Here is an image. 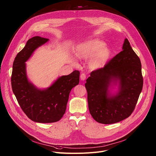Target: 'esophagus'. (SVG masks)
Instances as JSON below:
<instances>
[{"mask_svg": "<svg viewBox=\"0 0 156 156\" xmlns=\"http://www.w3.org/2000/svg\"><path fill=\"white\" fill-rule=\"evenodd\" d=\"M86 77V75H85L84 73H81V75H80V79H81L82 81L85 80Z\"/></svg>", "mask_w": 156, "mask_h": 156, "instance_id": "obj_1", "label": "esophagus"}]
</instances>
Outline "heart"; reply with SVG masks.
Listing matches in <instances>:
<instances>
[{
    "mask_svg": "<svg viewBox=\"0 0 156 156\" xmlns=\"http://www.w3.org/2000/svg\"><path fill=\"white\" fill-rule=\"evenodd\" d=\"M74 54L79 59H89V68L96 70L103 68L107 63L112 52L104 41L94 39L78 44L75 49Z\"/></svg>",
    "mask_w": 156,
    "mask_h": 156,
    "instance_id": "b5f03b06",
    "label": "heart"
}]
</instances>
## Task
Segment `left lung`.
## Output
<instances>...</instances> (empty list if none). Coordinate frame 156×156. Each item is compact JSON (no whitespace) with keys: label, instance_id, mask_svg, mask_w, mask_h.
I'll return each mask as SVG.
<instances>
[{"label":"left lung","instance_id":"obj_1","mask_svg":"<svg viewBox=\"0 0 156 156\" xmlns=\"http://www.w3.org/2000/svg\"><path fill=\"white\" fill-rule=\"evenodd\" d=\"M117 84L118 92L112 95L109 88ZM143 85L140 59L125 39L122 51L104 67L92 72L86 80L91 116L102 124L115 123L128 118L135 108Z\"/></svg>","mask_w":156,"mask_h":156}]
</instances>
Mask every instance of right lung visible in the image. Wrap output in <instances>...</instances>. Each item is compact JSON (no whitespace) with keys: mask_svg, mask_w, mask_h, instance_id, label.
<instances>
[{"mask_svg":"<svg viewBox=\"0 0 156 156\" xmlns=\"http://www.w3.org/2000/svg\"><path fill=\"white\" fill-rule=\"evenodd\" d=\"M48 41L40 36L30 39L15 58L11 76L12 91L22 110L31 120L44 123L56 122L62 119L72 89L80 82L78 70L59 77L45 90H39L29 81L25 62L37 48Z\"/></svg>","mask_w":156,"mask_h":156,"instance_id":"add662e5","label":"right lung"}]
</instances>
